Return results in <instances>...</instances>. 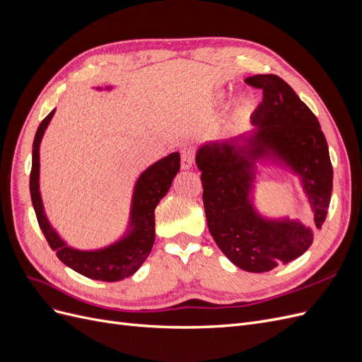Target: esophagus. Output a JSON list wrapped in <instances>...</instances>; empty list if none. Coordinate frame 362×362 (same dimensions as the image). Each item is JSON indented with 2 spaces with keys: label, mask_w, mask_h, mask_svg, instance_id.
Returning a JSON list of instances; mask_svg holds the SVG:
<instances>
[{
  "label": "esophagus",
  "mask_w": 362,
  "mask_h": 362,
  "mask_svg": "<svg viewBox=\"0 0 362 362\" xmlns=\"http://www.w3.org/2000/svg\"><path fill=\"white\" fill-rule=\"evenodd\" d=\"M192 166H193V154L189 149H184L181 152V168L187 170Z\"/></svg>",
  "instance_id": "34e87169"
}]
</instances>
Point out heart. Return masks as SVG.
<instances>
[{
	"mask_svg": "<svg viewBox=\"0 0 362 362\" xmlns=\"http://www.w3.org/2000/svg\"><path fill=\"white\" fill-rule=\"evenodd\" d=\"M217 104H222L225 101V92H218L216 95V100H214ZM249 112V101L246 100L245 96H238L237 100L233 103V110H231V115H233V119L234 120H240L243 119L246 116V113Z\"/></svg>",
	"mask_w": 362,
	"mask_h": 362,
	"instance_id": "b5f03b06",
	"label": "heart"
}]
</instances>
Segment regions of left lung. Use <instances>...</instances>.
<instances>
[{
	"instance_id": "1",
	"label": "left lung",
	"mask_w": 362,
	"mask_h": 362,
	"mask_svg": "<svg viewBox=\"0 0 362 362\" xmlns=\"http://www.w3.org/2000/svg\"><path fill=\"white\" fill-rule=\"evenodd\" d=\"M262 90L250 116L254 128L226 140L204 144L196 152L208 229L225 257L238 269L262 273L299 258L314 240L300 218L267 216L255 204L262 169L298 178L322 228L332 194V164L319 120L278 75L247 76Z\"/></svg>"
}]
</instances>
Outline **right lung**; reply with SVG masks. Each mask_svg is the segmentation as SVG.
Here are the masks:
<instances>
[{"mask_svg": "<svg viewBox=\"0 0 362 362\" xmlns=\"http://www.w3.org/2000/svg\"><path fill=\"white\" fill-rule=\"evenodd\" d=\"M103 90L101 87H96ZM113 87H105L112 90ZM56 113V108L42 120L35 141H33V163L30 175V193L33 208L36 211L39 226L48 245L56 250L59 259L80 273L95 281L116 282L122 281L144 264L156 240V208L169 192L173 178L180 170V152L160 158L139 175L131 194L129 216L124 234L115 242L96 249H78L69 246L57 229L52 226L43 206L40 193V144L43 134Z\"/></svg>", "mask_w": 362, "mask_h": 362, "instance_id": "obj_1", "label": "right lung"}]
</instances>
